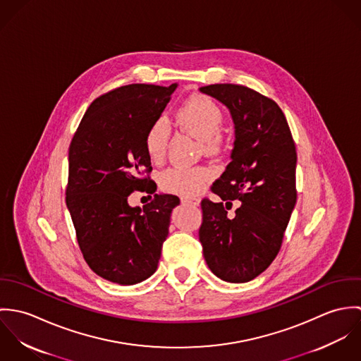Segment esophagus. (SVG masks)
Wrapping results in <instances>:
<instances>
[{
	"instance_id": "esophagus-1",
	"label": "esophagus",
	"mask_w": 361,
	"mask_h": 361,
	"mask_svg": "<svg viewBox=\"0 0 361 361\" xmlns=\"http://www.w3.org/2000/svg\"><path fill=\"white\" fill-rule=\"evenodd\" d=\"M182 203L190 204V206H199L200 200L199 199H182Z\"/></svg>"
}]
</instances>
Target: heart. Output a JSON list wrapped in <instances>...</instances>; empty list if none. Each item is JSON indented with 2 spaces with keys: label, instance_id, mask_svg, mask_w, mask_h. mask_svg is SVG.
Listing matches in <instances>:
<instances>
[{
  "label": "heart",
  "instance_id": "heart-1",
  "mask_svg": "<svg viewBox=\"0 0 361 361\" xmlns=\"http://www.w3.org/2000/svg\"><path fill=\"white\" fill-rule=\"evenodd\" d=\"M175 122L180 129L200 139L207 154L221 150L224 112L212 99L203 94L189 97L176 109ZM168 139L169 128L166 122L162 118L153 121L145 135V150L153 162H159L164 158ZM212 175L214 171L208 166L173 165L159 175V186L164 192L192 197L203 190Z\"/></svg>",
  "mask_w": 361,
  "mask_h": 361
}]
</instances>
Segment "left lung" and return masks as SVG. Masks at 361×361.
<instances>
[{"label": "left lung", "instance_id": "8db88e82", "mask_svg": "<svg viewBox=\"0 0 361 361\" xmlns=\"http://www.w3.org/2000/svg\"><path fill=\"white\" fill-rule=\"evenodd\" d=\"M203 93L225 104L235 123V147L212 183L216 202L202 200L199 239L209 269L233 283L265 271L281 250L296 204V146L288 121L272 99L242 85H209ZM241 206L227 216L231 202Z\"/></svg>", "mask_w": 361, "mask_h": 361}]
</instances>
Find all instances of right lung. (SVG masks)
Returning <instances> with one entry per match:
<instances>
[{
    "instance_id": "1",
    "label": "right lung",
    "mask_w": 361,
    "mask_h": 361,
    "mask_svg": "<svg viewBox=\"0 0 361 361\" xmlns=\"http://www.w3.org/2000/svg\"><path fill=\"white\" fill-rule=\"evenodd\" d=\"M176 86L135 83L97 97L69 146L65 199L76 239L89 267L114 283L135 285L154 274L179 204L178 196L155 193L145 150L146 130ZM133 191L155 199L143 209L130 207Z\"/></svg>"
}]
</instances>
